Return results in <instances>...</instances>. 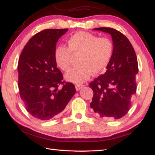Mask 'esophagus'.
<instances>
[{
    "label": "esophagus",
    "mask_w": 155,
    "mask_h": 155,
    "mask_svg": "<svg viewBox=\"0 0 155 155\" xmlns=\"http://www.w3.org/2000/svg\"><path fill=\"white\" fill-rule=\"evenodd\" d=\"M83 85H78V84H77V85H75V87H76V90H77V91H78V90H80L81 88L82 87H83Z\"/></svg>",
    "instance_id": "1"
}]
</instances>
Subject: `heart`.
Listing matches in <instances>:
<instances>
[{
  "mask_svg": "<svg viewBox=\"0 0 155 155\" xmlns=\"http://www.w3.org/2000/svg\"><path fill=\"white\" fill-rule=\"evenodd\" d=\"M114 54V44L107 38H98L94 34L79 31L68 40V48L59 46L54 50L55 62L60 69H70L73 57H78V65L65 76L68 81L81 83L90 76L98 75L107 70Z\"/></svg>",
  "mask_w": 155,
  "mask_h": 155,
  "instance_id": "b5f03b06",
  "label": "heart"
}]
</instances>
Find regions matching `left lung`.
Listing matches in <instances>:
<instances>
[{
	"mask_svg": "<svg viewBox=\"0 0 155 155\" xmlns=\"http://www.w3.org/2000/svg\"><path fill=\"white\" fill-rule=\"evenodd\" d=\"M94 30L111 35L114 54L106 72L90 83L94 91L90 107L101 117L120 119L129 111L131 98L137 90V56L130 41L121 32L109 27Z\"/></svg>",
	"mask_w": 155,
	"mask_h": 155,
	"instance_id": "1",
	"label": "left lung"
}]
</instances>
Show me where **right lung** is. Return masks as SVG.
I'll use <instances>...</instances> for the list:
<instances>
[{
  "mask_svg": "<svg viewBox=\"0 0 155 155\" xmlns=\"http://www.w3.org/2000/svg\"><path fill=\"white\" fill-rule=\"evenodd\" d=\"M67 31H41L28 40L20 54L18 64L20 96L27 111L38 120L59 116L76 92L74 84L63 81L54 57L57 41Z\"/></svg>",
  "mask_w": 155,
  "mask_h": 155,
  "instance_id": "obj_1",
  "label": "right lung"
}]
</instances>
